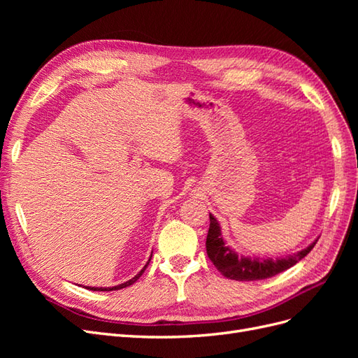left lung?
Segmentation results:
<instances>
[{
  "instance_id": "obj_1",
  "label": "left lung",
  "mask_w": 358,
  "mask_h": 358,
  "mask_svg": "<svg viewBox=\"0 0 358 358\" xmlns=\"http://www.w3.org/2000/svg\"><path fill=\"white\" fill-rule=\"evenodd\" d=\"M209 233L208 239H206V251H208V257L213 266L220 270V272L229 279L234 280H259L272 278L284 270L297 264L301 258H305L312 248L315 246L318 239L310 243L308 248L299 251L292 255H288L285 258H249V257H239L234 251L225 245L221 227L213 218V215L209 213Z\"/></svg>"
}]
</instances>
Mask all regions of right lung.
Here are the masks:
<instances>
[{
	"label": "right lung",
	"instance_id": "1",
	"mask_svg": "<svg viewBox=\"0 0 358 358\" xmlns=\"http://www.w3.org/2000/svg\"><path fill=\"white\" fill-rule=\"evenodd\" d=\"M152 257V255H150ZM149 262H150V258H149ZM149 262L146 263V266L140 270V272L134 276V278H131L129 280H127V282H124V284H119V285H116V287H110V288H103V287H100V288H95V287H85V288H88V289H92V291H113V289H121V288H127V287H129V285H133L136 280L142 276V273L145 272V268L148 267V264H149Z\"/></svg>",
	"mask_w": 358,
	"mask_h": 358
}]
</instances>
